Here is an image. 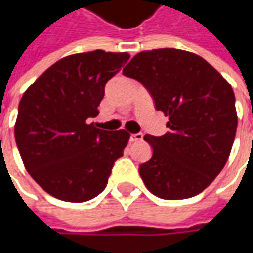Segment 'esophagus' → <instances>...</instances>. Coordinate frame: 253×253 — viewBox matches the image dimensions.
<instances>
[{
    "label": "esophagus",
    "instance_id": "34e87169",
    "mask_svg": "<svg viewBox=\"0 0 253 253\" xmlns=\"http://www.w3.org/2000/svg\"><path fill=\"white\" fill-rule=\"evenodd\" d=\"M142 138H143V135H142L141 132H138V133H131V135H129V141L131 142L142 141Z\"/></svg>",
    "mask_w": 253,
    "mask_h": 253
}]
</instances>
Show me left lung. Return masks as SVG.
<instances>
[{"label": "left lung", "mask_w": 253, "mask_h": 253, "mask_svg": "<svg viewBox=\"0 0 253 253\" xmlns=\"http://www.w3.org/2000/svg\"><path fill=\"white\" fill-rule=\"evenodd\" d=\"M122 72L143 84L169 118L165 135H145L153 149L139 166L146 189L165 200L197 196L231 153L238 124L232 87L203 57L179 49L141 52Z\"/></svg>", "instance_id": "left-lung-1"}]
</instances>
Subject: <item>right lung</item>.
Returning <instances> with one entry per match:
<instances>
[{
	"instance_id": "obj_1",
	"label": "right lung",
	"mask_w": 253,
	"mask_h": 253,
	"mask_svg": "<svg viewBox=\"0 0 253 253\" xmlns=\"http://www.w3.org/2000/svg\"><path fill=\"white\" fill-rule=\"evenodd\" d=\"M128 59L104 50L67 56L22 95L16 146L32 179L56 199L83 203L105 189L129 133L98 129L87 120L98 115L105 84Z\"/></svg>"
}]
</instances>
